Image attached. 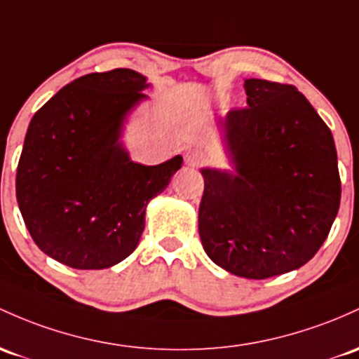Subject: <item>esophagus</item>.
<instances>
[{"instance_id": "1", "label": "esophagus", "mask_w": 359, "mask_h": 359, "mask_svg": "<svg viewBox=\"0 0 359 359\" xmlns=\"http://www.w3.org/2000/svg\"><path fill=\"white\" fill-rule=\"evenodd\" d=\"M186 161L189 165H192V167H201V165H204L208 161V155L203 149H191V151H187Z\"/></svg>"}]
</instances>
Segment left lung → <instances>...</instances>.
<instances>
[{
    "mask_svg": "<svg viewBox=\"0 0 359 359\" xmlns=\"http://www.w3.org/2000/svg\"><path fill=\"white\" fill-rule=\"evenodd\" d=\"M247 107L223 122L237 175L201 170L199 237L212 262L247 279L298 269L341 203L334 137L293 85L245 80Z\"/></svg>",
    "mask_w": 359,
    "mask_h": 359,
    "instance_id": "1",
    "label": "left lung"
}]
</instances>
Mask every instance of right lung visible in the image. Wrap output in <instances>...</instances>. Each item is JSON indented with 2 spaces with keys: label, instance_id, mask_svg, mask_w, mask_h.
Returning a JSON list of instances; mask_svg holds the SVG:
<instances>
[{
  "label": "right lung",
  "instance_id": "1",
  "mask_svg": "<svg viewBox=\"0 0 359 359\" xmlns=\"http://www.w3.org/2000/svg\"><path fill=\"white\" fill-rule=\"evenodd\" d=\"M147 78L116 68L76 78L35 112L17 167V201L34 242L73 269L124 261L144 230V211L182 156L144 167L117 143Z\"/></svg>",
  "mask_w": 359,
  "mask_h": 359
}]
</instances>
